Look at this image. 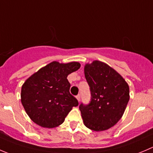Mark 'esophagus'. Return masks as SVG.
Instances as JSON below:
<instances>
[{
  "label": "esophagus",
  "mask_w": 153,
  "mask_h": 153,
  "mask_svg": "<svg viewBox=\"0 0 153 153\" xmlns=\"http://www.w3.org/2000/svg\"><path fill=\"white\" fill-rule=\"evenodd\" d=\"M76 99H78V102H80V100H81V96H80V95H78V96H76Z\"/></svg>",
  "instance_id": "34e87169"
}]
</instances>
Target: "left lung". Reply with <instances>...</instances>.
Returning a JSON list of instances; mask_svg holds the SVG:
<instances>
[{"instance_id": "left-lung-1", "label": "left lung", "mask_w": 153, "mask_h": 153, "mask_svg": "<svg viewBox=\"0 0 153 153\" xmlns=\"http://www.w3.org/2000/svg\"><path fill=\"white\" fill-rule=\"evenodd\" d=\"M84 75L91 101L79 106L83 122L93 131H105L116 125L123 115L130 98L129 87L115 69L99 60L87 63Z\"/></svg>"}]
</instances>
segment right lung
Here are the masks:
<instances>
[{
	"label": "right lung",
	"mask_w": 153,
	"mask_h": 153,
	"mask_svg": "<svg viewBox=\"0 0 153 153\" xmlns=\"http://www.w3.org/2000/svg\"><path fill=\"white\" fill-rule=\"evenodd\" d=\"M81 67L78 62L53 61L27 78L22 87L21 102L33 122L43 128L61 125L78 102L69 93L67 76Z\"/></svg>",
	"instance_id": "obj_1"
}]
</instances>
